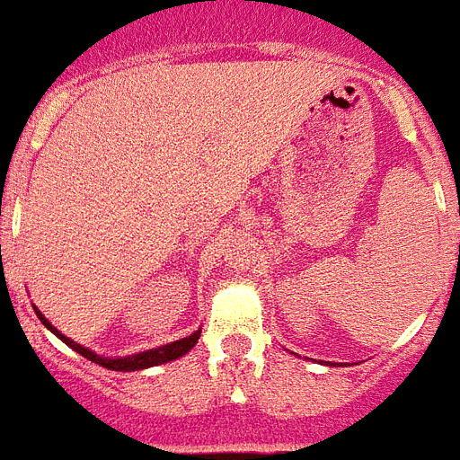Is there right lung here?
I'll list each match as a JSON object with an SVG mask.
<instances>
[{"instance_id": "obj_1", "label": "right lung", "mask_w": 460, "mask_h": 460, "mask_svg": "<svg viewBox=\"0 0 460 460\" xmlns=\"http://www.w3.org/2000/svg\"><path fill=\"white\" fill-rule=\"evenodd\" d=\"M38 313V317L42 320V324H45L47 329H52L54 334L59 336L61 341L66 343V346H71V349L75 350V353H81L83 358H88V360H93V363L102 365V367H107V370H119V372H131V370H146V367H153V365H162V363H169V360H176V358H181L183 353H188V350L193 349L195 343H198V339H200V332H195V334L186 336V339H181V341H173V343H166V346H162V349H153V350H146V353H138V356H128V358H100L97 353H93V350H88L85 346H81V343L71 341V339H66L64 334H59L57 329L47 322V317L40 310H35Z\"/></svg>"}]
</instances>
